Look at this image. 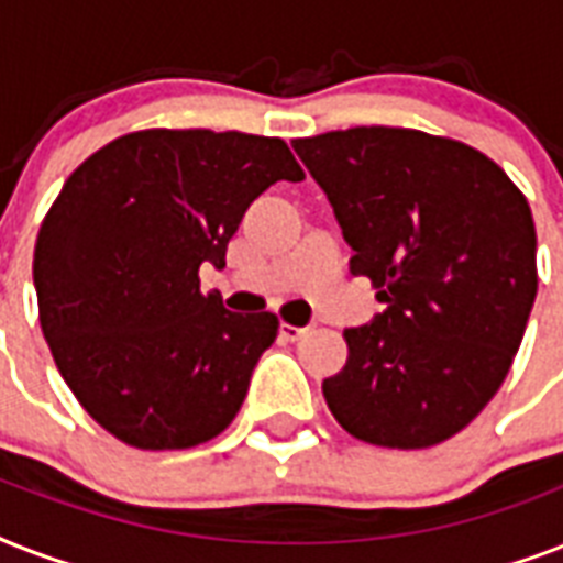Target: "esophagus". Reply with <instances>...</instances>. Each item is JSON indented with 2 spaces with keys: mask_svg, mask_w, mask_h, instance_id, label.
Returning a JSON list of instances; mask_svg holds the SVG:
<instances>
[{
  "mask_svg": "<svg viewBox=\"0 0 563 563\" xmlns=\"http://www.w3.org/2000/svg\"><path fill=\"white\" fill-rule=\"evenodd\" d=\"M309 333V327H295V324H280V335L286 342H298L303 335Z\"/></svg>",
  "mask_w": 563,
  "mask_h": 563,
  "instance_id": "34e87169",
  "label": "esophagus"
}]
</instances>
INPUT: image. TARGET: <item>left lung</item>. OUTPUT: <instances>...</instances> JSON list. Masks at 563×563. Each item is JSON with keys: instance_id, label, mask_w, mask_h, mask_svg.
Segmentation results:
<instances>
[{"instance_id": "1", "label": "left lung", "mask_w": 563, "mask_h": 563, "mask_svg": "<svg viewBox=\"0 0 563 563\" xmlns=\"http://www.w3.org/2000/svg\"><path fill=\"white\" fill-rule=\"evenodd\" d=\"M347 245L388 303L344 330L324 400L353 438L423 450L462 432L506 379L538 295V236L515 180L471 145L415 128L295 140Z\"/></svg>"}]
</instances>
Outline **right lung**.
Instances as JSON below:
<instances>
[{
  "mask_svg": "<svg viewBox=\"0 0 563 563\" xmlns=\"http://www.w3.org/2000/svg\"><path fill=\"white\" fill-rule=\"evenodd\" d=\"M303 180L280 136L148 128L90 154L48 207L34 289L75 400L136 450H187L230 427L277 316L201 291L256 195Z\"/></svg>",
  "mask_w": 563,
  "mask_h": 563,
  "instance_id": "1",
  "label": "right lung"
}]
</instances>
